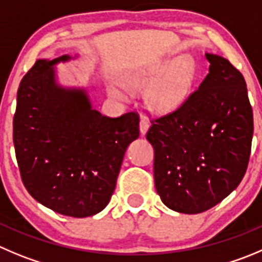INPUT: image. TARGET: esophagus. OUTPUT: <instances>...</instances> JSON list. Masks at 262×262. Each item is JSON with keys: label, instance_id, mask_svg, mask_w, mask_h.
Listing matches in <instances>:
<instances>
[{"label": "esophagus", "instance_id": "1", "mask_svg": "<svg viewBox=\"0 0 262 262\" xmlns=\"http://www.w3.org/2000/svg\"><path fill=\"white\" fill-rule=\"evenodd\" d=\"M149 128V121L146 118H141L140 121V134L141 135H145L146 131Z\"/></svg>", "mask_w": 262, "mask_h": 262}]
</instances>
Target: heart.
Here are the masks:
<instances>
[{
    "label": "heart",
    "instance_id": "1",
    "mask_svg": "<svg viewBox=\"0 0 262 262\" xmlns=\"http://www.w3.org/2000/svg\"><path fill=\"white\" fill-rule=\"evenodd\" d=\"M194 76V64L189 56L172 61H162L150 67L127 72L122 83L133 92L149 91V104L156 111L166 112L176 108L185 100ZM109 95L126 100L127 92L117 84H109Z\"/></svg>",
    "mask_w": 262,
    "mask_h": 262
}]
</instances>
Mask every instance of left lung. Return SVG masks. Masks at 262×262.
I'll return each mask as SVG.
<instances>
[{
  "mask_svg": "<svg viewBox=\"0 0 262 262\" xmlns=\"http://www.w3.org/2000/svg\"><path fill=\"white\" fill-rule=\"evenodd\" d=\"M206 59L210 69L198 89L146 133L157 193L167 207L189 215L210 210L239 185L253 136L242 73L223 56Z\"/></svg>",
  "mask_w": 262,
  "mask_h": 262,
  "instance_id": "left-lung-1",
  "label": "left lung"
}]
</instances>
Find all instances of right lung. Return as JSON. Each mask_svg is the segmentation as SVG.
I'll return each instance as SVG.
<instances>
[{"label":"right lung","mask_w":262,"mask_h":262,"mask_svg":"<svg viewBox=\"0 0 262 262\" xmlns=\"http://www.w3.org/2000/svg\"><path fill=\"white\" fill-rule=\"evenodd\" d=\"M71 59H38L23 77L12 138L28 193L55 212L87 217L111 201L139 116L109 118L92 109L84 89L60 86L55 66Z\"/></svg>","instance_id":"1"}]
</instances>
